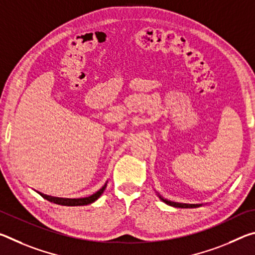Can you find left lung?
Returning a JSON list of instances; mask_svg holds the SVG:
<instances>
[{
  "instance_id": "left-lung-1",
  "label": "left lung",
  "mask_w": 255,
  "mask_h": 255,
  "mask_svg": "<svg viewBox=\"0 0 255 255\" xmlns=\"http://www.w3.org/2000/svg\"><path fill=\"white\" fill-rule=\"evenodd\" d=\"M159 199H161L163 202H165L166 205H170L172 207H176V208H196V207H200L202 206V204L199 205H193V204H181V202H174V201H170L167 199H164L161 196L158 195Z\"/></svg>"
}]
</instances>
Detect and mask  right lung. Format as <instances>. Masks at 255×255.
Here are the masks:
<instances>
[{"label": "right lung", "instance_id": "1", "mask_svg": "<svg viewBox=\"0 0 255 255\" xmlns=\"http://www.w3.org/2000/svg\"><path fill=\"white\" fill-rule=\"evenodd\" d=\"M107 187V182L105 183V185L100 189L98 190L96 193L93 195L85 197V198H74V199H70V198H58V197H51L48 195H45V193H41L39 191H37L39 195L44 198V199L48 200L50 202H54L56 205H62V206H85V205H90L92 202L96 201L99 197H100L105 189Z\"/></svg>", "mask_w": 255, "mask_h": 255}]
</instances>
